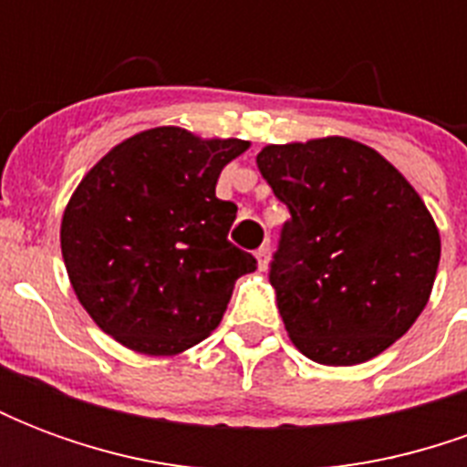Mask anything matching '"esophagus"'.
<instances>
[{
    "label": "esophagus",
    "mask_w": 467,
    "mask_h": 467,
    "mask_svg": "<svg viewBox=\"0 0 467 467\" xmlns=\"http://www.w3.org/2000/svg\"><path fill=\"white\" fill-rule=\"evenodd\" d=\"M254 257H257V267H260V270H267V265H270V244H263V247L254 253Z\"/></svg>",
    "instance_id": "1"
}]
</instances>
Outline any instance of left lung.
Segmentation results:
<instances>
[{"mask_svg": "<svg viewBox=\"0 0 467 467\" xmlns=\"http://www.w3.org/2000/svg\"><path fill=\"white\" fill-rule=\"evenodd\" d=\"M257 167L293 214L270 283L285 330L320 365H360L410 330L441 263L431 210L350 137L265 144Z\"/></svg>", "mask_w": 467, "mask_h": 467, "instance_id": "1", "label": "left lung"}]
</instances>
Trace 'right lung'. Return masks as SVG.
I'll return each mask as SVG.
<instances>
[{
    "label": "right lung",
    "mask_w": 467,
    "mask_h": 467,
    "mask_svg": "<svg viewBox=\"0 0 467 467\" xmlns=\"http://www.w3.org/2000/svg\"><path fill=\"white\" fill-rule=\"evenodd\" d=\"M250 147L152 127L112 147L62 214L67 275L102 333L142 355H180L223 320L234 280L257 260L227 240L237 204L217 177Z\"/></svg>",
    "instance_id": "right-lung-1"
}]
</instances>
